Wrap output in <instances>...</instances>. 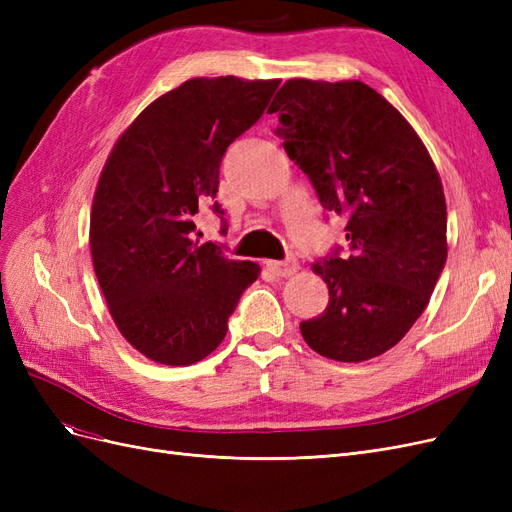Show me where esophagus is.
Segmentation results:
<instances>
[{"mask_svg": "<svg viewBox=\"0 0 512 512\" xmlns=\"http://www.w3.org/2000/svg\"><path fill=\"white\" fill-rule=\"evenodd\" d=\"M267 269L277 277H290V275L297 273L299 262H297V258H292V256L286 258V260H269Z\"/></svg>", "mask_w": 512, "mask_h": 512, "instance_id": "1", "label": "esophagus"}]
</instances>
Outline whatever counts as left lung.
<instances>
[{
  "label": "left lung",
  "mask_w": 512,
  "mask_h": 512,
  "mask_svg": "<svg viewBox=\"0 0 512 512\" xmlns=\"http://www.w3.org/2000/svg\"><path fill=\"white\" fill-rule=\"evenodd\" d=\"M269 113L288 158L327 211L346 215L314 271L329 305L301 322L318 354L361 363L391 350L425 312L446 262V200L429 151L397 108L361 81L290 79Z\"/></svg>",
  "instance_id": "obj_1"
}]
</instances>
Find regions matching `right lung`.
I'll return each mask as SVG.
<instances>
[{"label":"right lung","mask_w":512,"mask_h":512,"mask_svg":"<svg viewBox=\"0 0 512 512\" xmlns=\"http://www.w3.org/2000/svg\"><path fill=\"white\" fill-rule=\"evenodd\" d=\"M277 85L237 76L185 81L130 123L102 168L91 260L119 333L151 361H203L258 280L256 262L230 260L192 232L200 207L224 215L213 200L220 162L265 113Z\"/></svg>","instance_id":"right-lung-1"}]
</instances>
